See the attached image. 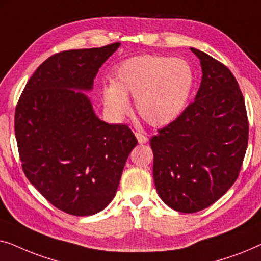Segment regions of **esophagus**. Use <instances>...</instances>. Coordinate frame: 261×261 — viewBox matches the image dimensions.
I'll return each instance as SVG.
<instances>
[{"instance_id": "34e87169", "label": "esophagus", "mask_w": 261, "mask_h": 261, "mask_svg": "<svg viewBox=\"0 0 261 261\" xmlns=\"http://www.w3.org/2000/svg\"><path fill=\"white\" fill-rule=\"evenodd\" d=\"M135 137H137L139 144H146V142L148 141L147 135H145V134H142V133H135Z\"/></svg>"}]
</instances>
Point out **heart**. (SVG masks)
<instances>
[{
    "instance_id": "b5f03b06",
    "label": "heart",
    "mask_w": 261,
    "mask_h": 261,
    "mask_svg": "<svg viewBox=\"0 0 261 261\" xmlns=\"http://www.w3.org/2000/svg\"><path fill=\"white\" fill-rule=\"evenodd\" d=\"M195 71L188 60L167 56L141 55L121 62L114 82L103 88L109 114L121 119L135 98L137 112L153 127L172 123L187 108L195 87Z\"/></svg>"
}]
</instances>
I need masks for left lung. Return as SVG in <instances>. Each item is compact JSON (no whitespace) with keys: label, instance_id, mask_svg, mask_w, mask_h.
Masks as SVG:
<instances>
[{"label":"left lung","instance_id":"8db88e82","mask_svg":"<svg viewBox=\"0 0 261 261\" xmlns=\"http://www.w3.org/2000/svg\"><path fill=\"white\" fill-rule=\"evenodd\" d=\"M201 62L195 101L151 144L159 197L180 213H196L222 197L237 180L248 142L244 96L233 73L190 47Z\"/></svg>","mask_w":261,"mask_h":261}]
</instances>
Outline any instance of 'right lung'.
<instances>
[{
    "label": "right lung",
    "mask_w": 261,
    "mask_h": 261,
    "mask_svg": "<svg viewBox=\"0 0 261 261\" xmlns=\"http://www.w3.org/2000/svg\"><path fill=\"white\" fill-rule=\"evenodd\" d=\"M120 45L49 57L27 82L16 106L23 172L49 203L70 215H94L112 202L138 144L126 124L99 119L85 94Z\"/></svg>",
    "instance_id": "add662e5"
}]
</instances>
